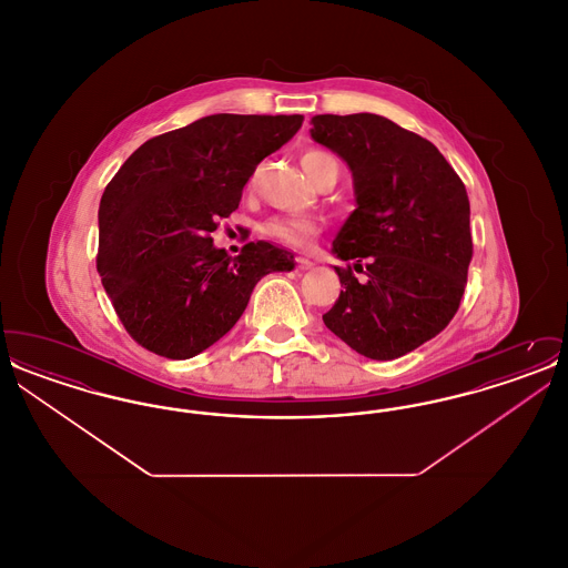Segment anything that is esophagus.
<instances>
[{"mask_svg": "<svg viewBox=\"0 0 568 568\" xmlns=\"http://www.w3.org/2000/svg\"><path fill=\"white\" fill-rule=\"evenodd\" d=\"M297 268L300 271H311V268H315V262H311L308 257H300L297 260Z\"/></svg>", "mask_w": 568, "mask_h": 568, "instance_id": "1", "label": "esophagus"}]
</instances>
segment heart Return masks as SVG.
I'll return each mask as SVG.
<instances>
[{
	"instance_id": "heart-1",
	"label": "heart",
	"mask_w": 568,
	"mask_h": 568,
	"mask_svg": "<svg viewBox=\"0 0 568 568\" xmlns=\"http://www.w3.org/2000/svg\"><path fill=\"white\" fill-rule=\"evenodd\" d=\"M300 163H302V170L306 172V176L313 181L322 168L329 163H336V160L325 151L313 149L302 155ZM260 230H262V234H266L276 243L287 244V246H308L311 241L317 236L320 227L313 219H306V216H272L262 223Z\"/></svg>"
}]
</instances>
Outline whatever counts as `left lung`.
Masks as SVG:
<instances>
[{
  "mask_svg": "<svg viewBox=\"0 0 568 568\" xmlns=\"http://www.w3.org/2000/svg\"><path fill=\"white\" fill-rule=\"evenodd\" d=\"M311 138L349 165L355 211L332 253L341 296L324 324L353 352L396 359L454 320L473 257L470 204L456 170L422 135L371 114H317Z\"/></svg>",
  "mask_w": 568,
  "mask_h": 568,
  "instance_id": "obj_1",
  "label": "left lung"
}]
</instances>
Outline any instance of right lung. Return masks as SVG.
<instances>
[{"label": "right lung", "mask_w": 568, "mask_h": 568, "mask_svg": "<svg viewBox=\"0 0 568 568\" xmlns=\"http://www.w3.org/2000/svg\"><path fill=\"white\" fill-rule=\"evenodd\" d=\"M302 114H211L155 135L119 168L100 202L98 272L110 302L149 352L190 359L225 336L257 281L294 271V253L216 248V221L241 204L257 163L292 140Z\"/></svg>", "instance_id": "1"}]
</instances>
